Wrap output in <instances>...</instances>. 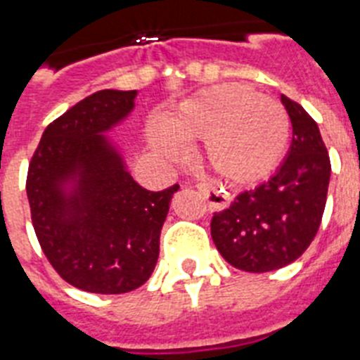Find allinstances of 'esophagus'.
Listing matches in <instances>:
<instances>
[{
    "mask_svg": "<svg viewBox=\"0 0 360 360\" xmlns=\"http://www.w3.org/2000/svg\"><path fill=\"white\" fill-rule=\"evenodd\" d=\"M198 191L202 192V196L205 198L207 205L211 209H214V211H222V209H226L230 205V196H226L224 192L219 191V188H217L213 183H209V181H205V183H198Z\"/></svg>",
    "mask_w": 360,
    "mask_h": 360,
    "instance_id": "1",
    "label": "esophagus"
}]
</instances>
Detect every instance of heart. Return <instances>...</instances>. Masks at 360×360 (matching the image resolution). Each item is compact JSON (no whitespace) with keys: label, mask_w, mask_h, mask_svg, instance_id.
I'll list each match as a JSON object with an SVG mask.
<instances>
[{"label":"heart","mask_w":360,"mask_h":360,"mask_svg":"<svg viewBox=\"0 0 360 360\" xmlns=\"http://www.w3.org/2000/svg\"><path fill=\"white\" fill-rule=\"evenodd\" d=\"M290 140V117L282 104L239 84H220L194 93L153 130L162 157L177 158L179 143L205 141V160L214 174L236 185L265 179L282 160Z\"/></svg>","instance_id":"1"}]
</instances>
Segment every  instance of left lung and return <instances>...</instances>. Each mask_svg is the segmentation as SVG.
I'll use <instances>...</instances> for the list:
<instances>
[{
	"mask_svg": "<svg viewBox=\"0 0 360 360\" xmlns=\"http://www.w3.org/2000/svg\"><path fill=\"white\" fill-rule=\"evenodd\" d=\"M293 140L278 172L254 191L240 192L213 214L211 237L226 262L246 273H267L302 256L321 224L330 160L318 123L282 95Z\"/></svg>",
	"mask_w": 360,
	"mask_h": 360,
	"instance_id": "left-lung-1",
	"label": "left lung"
}]
</instances>
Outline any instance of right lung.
Instances as JSON below:
<instances>
[{"instance_id":"1","label":"right lung","mask_w":360,"mask_h":360,"mask_svg":"<svg viewBox=\"0 0 360 360\" xmlns=\"http://www.w3.org/2000/svg\"><path fill=\"white\" fill-rule=\"evenodd\" d=\"M136 91L103 89L48 124L31 157V222L56 273L89 293H127L151 276L179 185L140 186L104 136L134 108Z\"/></svg>"}]
</instances>
